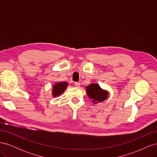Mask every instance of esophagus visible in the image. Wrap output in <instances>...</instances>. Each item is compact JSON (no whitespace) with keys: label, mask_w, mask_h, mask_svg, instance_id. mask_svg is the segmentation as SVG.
Returning <instances> with one entry per match:
<instances>
[{"label":"esophagus","mask_w":157,"mask_h":157,"mask_svg":"<svg viewBox=\"0 0 157 157\" xmlns=\"http://www.w3.org/2000/svg\"><path fill=\"white\" fill-rule=\"evenodd\" d=\"M80 83L79 82H75V86L77 87V88H79L80 87Z\"/></svg>","instance_id":"obj_1"}]
</instances>
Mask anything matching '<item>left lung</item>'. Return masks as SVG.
<instances>
[{
  "instance_id": "1",
  "label": "left lung",
  "mask_w": 157,
  "mask_h": 157,
  "mask_svg": "<svg viewBox=\"0 0 157 157\" xmlns=\"http://www.w3.org/2000/svg\"><path fill=\"white\" fill-rule=\"evenodd\" d=\"M86 92L88 97L93 99L95 103L105 100L108 97L107 92L102 90L98 84L93 83L86 86Z\"/></svg>"
}]
</instances>
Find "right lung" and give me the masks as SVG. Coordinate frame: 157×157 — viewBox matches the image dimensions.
Returning <instances> with one entry per match:
<instances>
[{
	"mask_svg": "<svg viewBox=\"0 0 157 157\" xmlns=\"http://www.w3.org/2000/svg\"><path fill=\"white\" fill-rule=\"evenodd\" d=\"M67 87V82H61L56 83L52 90V95L54 97H56L59 96L60 94H62L64 90Z\"/></svg>",
	"mask_w": 157,
	"mask_h": 157,
	"instance_id": "add662e5",
	"label": "right lung"
}]
</instances>
